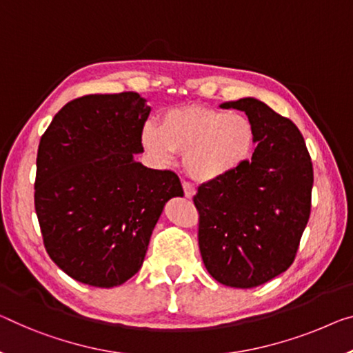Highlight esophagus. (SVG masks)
Listing matches in <instances>:
<instances>
[{"label":"esophagus","instance_id":"obj_1","mask_svg":"<svg viewBox=\"0 0 353 353\" xmlns=\"http://www.w3.org/2000/svg\"><path fill=\"white\" fill-rule=\"evenodd\" d=\"M183 191H184V195H186L188 199H191L192 195L195 194V188L192 186L191 183H188V181H183Z\"/></svg>","mask_w":353,"mask_h":353}]
</instances>
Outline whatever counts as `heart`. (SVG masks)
<instances>
[{
    "mask_svg": "<svg viewBox=\"0 0 353 353\" xmlns=\"http://www.w3.org/2000/svg\"><path fill=\"white\" fill-rule=\"evenodd\" d=\"M142 143L159 164H169L176 153H183V167L189 176L214 181L249 161L256 146V131L243 113L181 105L167 110L161 126L146 123Z\"/></svg>",
    "mask_w": 353,
    "mask_h": 353,
    "instance_id": "1",
    "label": "heart"
}]
</instances>
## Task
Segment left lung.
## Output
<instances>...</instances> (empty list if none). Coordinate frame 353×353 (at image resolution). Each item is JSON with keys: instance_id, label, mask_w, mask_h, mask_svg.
I'll use <instances>...</instances> for the list:
<instances>
[{"instance_id": "8db88e82", "label": "left lung", "mask_w": 353, "mask_h": 353, "mask_svg": "<svg viewBox=\"0 0 353 353\" xmlns=\"http://www.w3.org/2000/svg\"><path fill=\"white\" fill-rule=\"evenodd\" d=\"M221 107L246 113L257 146L240 169L199 186V248L218 283L251 289L294 263L311 214L314 170L289 118L254 97Z\"/></svg>"}]
</instances>
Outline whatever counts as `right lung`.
Wrapping results in <instances>:
<instances>
[{
	"label": "right lung",
	"instance_id": "obj_1",
	"mask_svg": "<svg viewBox=\"0 0 353 353\" xmlns=\"http://www.w3.org/2000/svg\"><path fill=\"white\" fill-rule=\"evenodd\" d=\"M151 108L137 93L68 102L41 137L34 207L46 251L79 283L121 285L142 267L151 233L172 197V170L148 169L142 129Z\"/></svg>",
	"mask_w": 353,
	"mask_h": 353
}]
</instances>
